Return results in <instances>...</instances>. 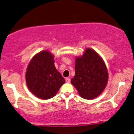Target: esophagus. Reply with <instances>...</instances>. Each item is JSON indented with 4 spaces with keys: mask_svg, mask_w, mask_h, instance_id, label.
<instances>
[{
    "mask_svg": "<svg viewBox=\"0 0 134 134\" xmlns=\"http://www.w3.org/2000/svg\"><path fill=\"white\" fill-rule=\"evenodd\" d=\"M65 80H66V83H70V78H66L65 79Z\"/></svg>",
    "mask_w": 134,
    "mask_h": 134,
    "instance_id": "esophagus-1",
    "label": "esophagus"
}]
</instances>
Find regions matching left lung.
<instances>
[{"label":"left lung","mask_w":134,"mask_h":134,"mask_svg":"<svg viewBox=\"0 0 134 134\" xmlns=\"http://www.w3.org/2000/svg\"><path fill=\"white\" fill-rule=\"evenodd\" d=\"M75 68L71 83L80 97L92 100L101 95L108 80L107 68L101 56L93 49L86 48L82 56L75 58Z\"/></svg>","instance_id":"8db88e82"}]
</instances>
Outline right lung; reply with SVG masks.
<instances>
[{"mask_svg": "<svg viewBox=\"0 0 134 134\" xmlns=\"http://www.w3.org/2000/svg\"><path fill=\"white\" fill-rule=\"evenodd\" d=\"M54 63V54L48 50H44L34 55L28 64L26 85L30 92L37 98L42 100L53 98L65 83Z\"/></svg>", "mask_w": 134, "mask_h": 134, "instance_id": "obj_1", "label": "right lung"}]
</instances>
